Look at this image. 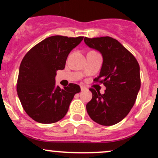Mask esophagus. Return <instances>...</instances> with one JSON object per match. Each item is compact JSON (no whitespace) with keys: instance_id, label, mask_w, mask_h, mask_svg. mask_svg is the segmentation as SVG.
Masks as SVG:
<instances>
[{"instance_id":"obj_1","label":"esophagus","mask_w":158,"mask_h":158,"mask_svg":"<svg viewBox=\"0 0 158 158\" xmlns=\"http://www.w3.org/2000/svg\"><path fill=\"white\" fill-rule=\"evenodd\" d=\"M80 88H81V91H84V90H85V89H86V88H85V86H83V85H81Z\"/></svg>"}]
</instances>
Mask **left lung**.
<instances>
[{"instance_id": "left-lung-1", "label": "left lung", "mask_w": 158, "mask_h": 158, "mask_svg": "<svg viewBox=\"0 0 158 158\" xmlns=\"http://www.w3.org/2000/svg\"><path fill=\"white\" fill-rule=\"evenodd\" d=\"M84 42L102 56V66L95 81L106 88L102 95L89 89L92 98L86 105L87 112L99 125H115L126 117L136 101L141 88L139 64L117 40L109 36L85 37Z\"/></svg>"}]
</instances>
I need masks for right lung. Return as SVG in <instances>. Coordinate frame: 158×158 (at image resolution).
I'll use <instances>...</instances> for the list:
<instances>
[{
	"instance_id": "obj_1",
	"label": "right lung",
	"mask_w": 158,
	"mask_h": 158,
	"mask_svg": "<svg viewBox=\"0 0 158 158\" xmlns=\"http://www.w3.org/2000/svg\"><path fill=\"white\" fill-rule=\"evenodd\" d=\"M83 36H52L44 40L25 55L19 69L17 91L27 114L36 122L51 124L67 113L73 97L81 91L79 85H56L57 70L65 68L66 59Z\"/></svg>"
}]
</instances>
